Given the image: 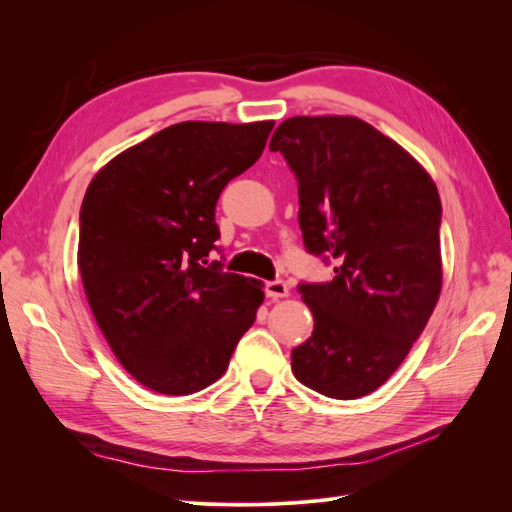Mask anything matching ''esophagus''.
<instances>
[{"label": "esophagus", "mask_w": 512, "mask_h": 512, "mask_svg": "<svg viewBox=\"0 0 512 512\" xmlns=\"http://www.w3.org/2000/svg\"><path fill=\"white\" fill-rule=\"evenodd\" d=\"M265 292H267V297L273 299V301L284 299V297H288V284L282 282V280L267 282V284H265Z\"/></svg>", "instance_id": "esophagus-1"}]
</instances>
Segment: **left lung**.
Returning <instances> with one entry per match:
<instances>
[{
	"label": "left lung",
	"mask_w": 512,
	"mask_h": 512,
	"mask_svg": "<svg viewBox=\"0 0 512 512\" xmlns=\"http://www.w3.org/2000/svg\"><path fill=\"white\" fill-rule=\"evenodd\" d=\"M299 181L307 252L335 260L301 284L314 331L292 374L333 399L374 393L404 363L442 290L436 183L410 153L350 115L290 117L271 136Z\"/></svg>",
	"instance_id": "left-lung-1"
}]
</instances>
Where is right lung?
<instances>
[{
  "label": "right lung",
  "instance_id": "add662e5",
  "mask_svg": "<svg viewBox=\"0 0 512 512\" xmlns=\"http://www.w3.org/2000/svg\"><path fill=\"white\" fill-rule=\"evenodd\" d=\"M275 121H181L121 151L81 207L79 273L128 374L162 395L220 380L265 301L262 282L209 265L215 203L267 145Z\"/></svg>",
  "mask_w": 512,
  "mask_h": 512
}]
</instances>
